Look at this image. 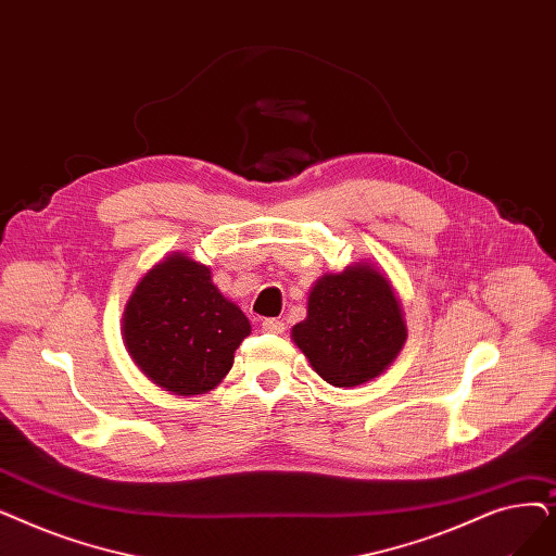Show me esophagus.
I'll return each mask as SVG.
<instances>
[{
  "label": "esophagus",
  "instance_id": "obj_1",
  "mask_svg": "<svg viewBox=\"0 0 556 556\" xmlns=\"http://www.w3.org/2000/svg\"><path fill=\"white\" fill-rule=\"evenodd\" d=\"M283 329H286V327H283L281 320H275V318L263 320V331H268V333H281Z\"/></svg>",
  "mask_w": 556,
  "mask_h": 556
}]
</instances>
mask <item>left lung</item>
<instances>
[{
  "label": "left lung",
  "mask_w": 556,
  "mask_h": 556,
  "mask_svg": "<svg viewBox=\"0 0 556 556\" xmlns=\"http://www.w3.org/2000/svg\"><path fill=\"white\" fill-rule=\"evenodd\" d=\"M291 338L327 383L352 389L379 377L402 352V302L377 263L358 261L316 279Z\"/></svg>",
  "instance_id": "obj_1"
}]
</instances>
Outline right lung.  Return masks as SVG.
<instances>
[{
  "instance_id": "add662e5",
  "label": "right lung",
  "mask_w": 556,
  "mask_h": 556,
  "mask_svg": "<svg viewBox=\"0 0 556 556\" xmlns=\"http://www.w3.org/2000/svg\"><path fill=\"white\" fill-rule=\"evenodd\" d=\"M252 331L245 313L225 298L211 268L184 252L144 273L123 313V341L138 370L170 395H204L233 366Z\"/></svg>"
}]
</instances>
